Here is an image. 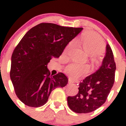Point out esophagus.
<instances>
[{"label":"esophagus","instance_id":"34e87169","mask_svg":"<svg viewBox=\"0 0 126 126\" xmlns=\"http://www.w3.org/2000/svg\"><path fill=\"white\" fill-rule=\"evenodd\" d=\"M68 83H74V81L73 80L69 78V79H68Z\"/></svg>","mask_w":126,"mask_h":126}]
</instances>
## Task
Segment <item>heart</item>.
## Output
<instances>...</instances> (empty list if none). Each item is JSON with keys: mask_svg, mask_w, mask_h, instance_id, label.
I'll return each instance as SVG.
<instances>
[{"mask_svg": "<svg viewBox=\"0 0 126 126\" xmlns=\"http://www.w3.org/2000/svg\"><path fill=\"white\" fill-rule=\"evenodd\" d=\"M83 49L90 55H96L102 52L104 50V44L102 39L95 34H85L79 39ZM73 42H71L64 49V53L66 54L72 47ZM91 61L94 64H97L98 60L94 56H91ZM90 71V66L87 64H79L72 62L64 68V72L71 78L76 79L87 75Z\"/></svg>", "mask_w": 126, "mask_h": 126, "instance_id": "b5f03b06", "label": "heart"}]
</instances>
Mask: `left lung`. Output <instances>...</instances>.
<instances>
[{"instance_id":"1","label":"left lung","mask_w":126,"mask_h":126,"mask_svg":"<svg viewBox=\"0 0 126 126\" xmlns=\"http://www.w3.org/2000/svg\"><path fill=\"white\" fill-rule=\"evenodd\" d=\"M116 64L112 50L107 44L102 66L94 73L80 82L76 96H68V104L77 113L92 112L105 103L115 82Z\"/></svg>"}]
</instances>
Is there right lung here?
<instances>
[{"label":"right lung","instance_id":"obj_1","mask_svg":"<svg viewBox=\"0 0 126 126\" xmlns=\"http://www.w3.org/2000/svg\"><path fill=\"white\" fill-rule=\"evenodd\" d=\"M83 28L41 23L25 33L11 56L10 78L21 102L39 107L48 101L52 91L64 87L68 79L62 72L50 75L47 64L58 58L67 44Z\"/></svg>","mask_w":126,"mask_h":126}]
</instances>
